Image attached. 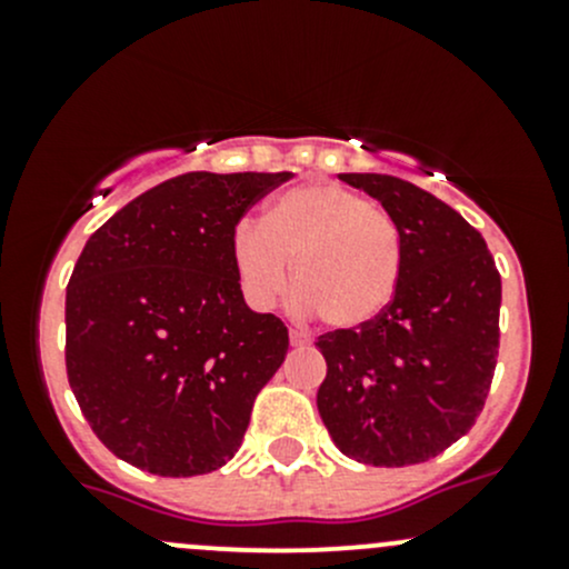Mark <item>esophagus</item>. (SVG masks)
<instances>
[{"label": "esophagus", "mask_w": 569, "mask_h": 569, "mask_svg": "<svg viewBox=\"0 0 569 569\" xmlns=\"http://www.w3.org/2000/svg\"><path fill=\"white\" fill-rule=\"evenodd\" d=\"M289 338H291V347H295V349H306L308 343H311V338H308L302 330H291Z\"/></svg>", "instance_id": "34e87169"}]
</instances>
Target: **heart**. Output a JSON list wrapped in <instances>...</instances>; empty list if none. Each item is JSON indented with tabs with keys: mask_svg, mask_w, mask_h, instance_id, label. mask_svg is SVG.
<instances>
[{
	"mask_svg": "<svg viewBox=\"0 0 569 569\" xmlns=\"http://www.w3.org/2000/svg\"><path fill=\"white\" fill-rule=\"evenodd\" d=\"M231 263L244 300L272 308L291 286L330 327L352 330L393 302L405 272L399 226L386 209L341 183H300L231 233Z\"/></svg>",
	"mask_w": 569,
	"mask_h": 569,
	"instance_id": "1",
	"label": "heart"
}]
</instances>
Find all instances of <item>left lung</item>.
I'll list each match as a JSON object with an SVG mask.
<instances>
[{
	"label": "left lung",
	"instance_id": "left-lung-1",
	"mask_svg": "<svg viewBox=\"0 0 569 569\" xmlns=\"http://www.w3.org/2000/svg\"><path fill=\"white\" fill-rule=\"evenodd\" d=\"M399 226L405 272L375 321L319 336V416L332 443L377 468L427 462L485 410L498 358L501 274L470 222L396 176L341 173Z\"/></svg>",
	"mask_w": 569,
	"mask_h": 569
}]
</instances>
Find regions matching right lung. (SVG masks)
Segmentation results:
<instances>
[{
	"label": "right lung",
	"mask_w": 569,
	"mask_h": 569,
	"mask_svg": "<svg viewBox=\"0 0 569 569\" xmlns=\"http://www.w3.org/2000/svg\"><path fill=\"white\" fill-rule=\"evenodd\" d=\"M291 173H183L88 239L66 291V371L96 438L134 468L200 476L242 446L289 352L244 306L231 233Z\"/></svg>",
	"instance_id": "1"
}]
</instances>
